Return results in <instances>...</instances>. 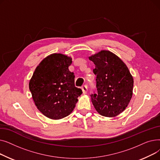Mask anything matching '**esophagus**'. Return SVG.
I'll return each instance as SVG.
<instances>
[{
	"label": "esophagus",
	"instance_id": "esophagus-1",
	"mask_svg": "<svg viewBox=\"0 0 160 160\" xmlns=\"http://www.w3.org/2000/svg\"><path fill=\"white\" fill-rule=\"evenodd\" d=\"M82 93L83 95H85L88 93V87L87 86H83L82 87Z\"/></svg>",
	"mask_w": 160,
	"mask_h": 160
}]
</instances>
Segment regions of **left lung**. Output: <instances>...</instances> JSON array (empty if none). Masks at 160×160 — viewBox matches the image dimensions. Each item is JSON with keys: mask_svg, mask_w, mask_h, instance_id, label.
<instances>
[{"mask_svg": "<svg viewBox=\"0 0 160 160\" xmlns=\"http://www.w3.org/2000/svg\"><path fill=\"white\" fill-rule=\"evenodd\" d=\"M89 59L95 66L98 91L91 95V102L100 115L116 117L127 108L132 97V75L121 59L110 50H100Z\"/></svg>", "mask_w": 160, "mask_h": 160, "instance_id": "1", "label": "left lung"}]
</instances>
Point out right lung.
I'll return each mask as SVG.
<instances>
[{
    "label": "right lung",
    "mask_w": 160,
    "mask_h": 160,
    "mask_svg": "<svg viewBox=\"0 0 160 160\" xmlns=\"http://www.w3.org/2000/svg\"><path fill=\"white\" fill-rule=\"evenodd\" d=\"M72 58L61 53L45 57L37 66L29 89L38 110L58 120L70 115L82 91L74 86L75 76L69 69Z\"/></svg>",
    "instance_id": "obj_1"
}]
</instances>
